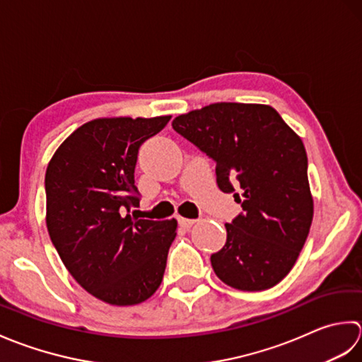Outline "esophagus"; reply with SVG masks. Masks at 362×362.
<instances>
[{
  "instance_id": "1",
  "label": "esophagus",
  "mask_w": 362,
  "mask_h": 362,
  "mask_svg": "<svg viewBox=\"0 0 362 362\" xmlns=\"http://www.w3.org/2000/svg\"><path fill=\"white\" fill-rule=\"evenodd\" d=\"M178 222H180V225L182 226V228H190L192 225H194L197 220H194V218H184V217H180L178 218Z\"/></svg>"
}]
</instances>
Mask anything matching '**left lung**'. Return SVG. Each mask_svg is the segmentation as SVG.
Masks as SVG:
<instances>
[{
    "mask_svg": "<svg viewBox=\"0 0 362 362\" xmlns=\"http://www.w3.org/2000/svg\"><path fill=\"white\" fill-rule=\"evenodd\" d=\"M180 136L216 162L217 186L242 212L211 256L216 275L239 291H265L289 274L313 222L308 156L274 107L216 103L176 117Z\"/></svg>",
    "mask_w": 362,
    "mask_h": 362,
    "instance_id": "obj_1",
    "label": "left lung"
}]
</instances>
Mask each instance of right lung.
I'll list each match as a JSON object with an SVG mask.
<instances>
[{"label": "right lung", "mask_w": 362, "mask_h": 362, "mask_svg": "<svg viewBox=\"0 0 362 362\" xmlns=\"http://www.w3.org/2000/svg\"><path fill=\"white\" fill-rule=\"evenodd\" d=\"M172 117L97 119L78 128L45 175L47 228L70 275L101 301L142 303L158 291L176 220L131 217L139 148Z\"/></svg>", "instance_id": "obj_1"}]
</instances>
